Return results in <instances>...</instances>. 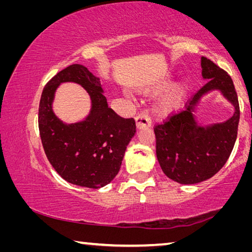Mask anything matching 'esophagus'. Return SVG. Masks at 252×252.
Segmentation results:
<instances>
[{
  "label": "esophagus",
  "mask_w": 252,
  "mask_h": 252,
  "mask_svg": "<svg viewBox=\"0 0 252 252\" xmlns=\"http://www.w3.org/2000/svg\"><path fill=\"white\" fill-rule=\"evenodd\" d=\"M135 123H136V127L138 129H142V127H149L151 126V118L149 117V114L146 112H141L139 113L135 118Z\"/></svg>",
  "instance_id": "1"
}]
</instances>
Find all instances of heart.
Instances as JSON below:
<instances>
[{
  "instance_id": "heart-1",
  "label": "heart",
  "mask_w": 252,
  "mask_h": 252,
  "mask_svg": "<svg viewBox=\"0 0 252 252\" xmlns=\"http://www.w3.org/2000/svg\"><path fill=\"white\" fill-rule=\"evenodd\" d=\"M188 93V84L180 82L172 87L157 102L156 111L161 117H167L180 110Z\"/></svg>"
}]
</instances>
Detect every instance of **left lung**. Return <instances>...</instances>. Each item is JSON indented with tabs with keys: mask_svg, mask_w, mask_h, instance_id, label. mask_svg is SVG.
<instances>
[{
	"mask_svg": "<svg viewBox=\"0 0 252 252\" xmlns=\"http://www.w3.org/2000/svg\"><path fill=\"white\" fill-rule=\"evenodd\" d=\"M201 67L207 83L187 102L186 110L155 126L157 158L162 171L181 185H193L215 176L231 155L238 133L240 109L232 79L204 57ZM216 90L234 105L235 112L223 123L200 126L193 112L201 97Z\"/></svg>",
	"mask_w": 252,
	"mask_h": 252,
	"instance_id": "1",
	"label": "left lung"
}]
</instances>
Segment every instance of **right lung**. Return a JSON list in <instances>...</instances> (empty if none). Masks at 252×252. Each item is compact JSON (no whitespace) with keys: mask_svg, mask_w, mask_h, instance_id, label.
<instances>
[{"mask_svg":"<svg viewBox=\"0 0 252 252\" xmlns=\"http://www.w3.org/2000/svg\"><path fill=\"white\" fill-rule=\"evenodd\" d=\"M64 82L83 86L91 95L92 110L83 122L66 125L52 109L55 91ZM39 130L50 163L65 181L99 189L119 172L126 147L135 133L133 118L119 117L109 108L100 79L88 67L72 64L51 79L42 92Z\"/></svg>","mask_w":252,"mask_h":252,"instance_id":"1","label":"right lung"}]
</instances>
